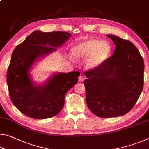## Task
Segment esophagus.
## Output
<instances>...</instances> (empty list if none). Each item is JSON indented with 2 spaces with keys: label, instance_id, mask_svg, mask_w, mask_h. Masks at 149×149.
Returning a JSON list of instances; mask_svg holds the SVG:
<instances>
[{
  "label": "esophagus",
  "instance_id": "34e87169",
  "mask_svg": "<svg viewBox=\"0 0 149 149\" xmlns=\"http://www.w3.org/2000/svg\"><path fill=\"white\" fill-rule=\"evenodd\" d=\"M84 79H85V77H84V75H79V78H78V80H79V82H83V81L84 80Z\"/></svg>",
  "mask_w": 149,
  "mask_h": 149
}]
</instances>
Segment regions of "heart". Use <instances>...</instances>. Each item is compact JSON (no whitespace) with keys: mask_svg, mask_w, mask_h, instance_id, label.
Wrapping results in <instances>:
<instances>
[{"mask_svg":"<svg viewBox=\"0 0 149 149\" xmlns=\"http://www.w3.org/2000/svg\"><path fill=\"white\" fill-rule=\"evenodd\" d=\"M111 50L108 42L92 39L75 45L73 48V53L78 58H86L85 65L87 68H95L108 59Z\"/></svg>","mask_w":149,"mask_h":149,"instance_id":"obj_1","label":"heart"}]
</instances>
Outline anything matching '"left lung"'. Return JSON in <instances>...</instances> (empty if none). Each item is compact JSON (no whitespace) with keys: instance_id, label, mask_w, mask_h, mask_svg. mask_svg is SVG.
Returning <instances> with one entry per match:
<instances>
[{"instance_id":"1","label":"left lung","mask_w":149,"mask_h":149,"mask_svg":"<svg viewBox=\"0 0 149 149\" xmlns=\"http://www.w3.org/2000/svg\"><path fill=\"white\" fill-rule=\"evenodd\" d=\"M116 45L114 54L99 66L87 70L86 102L100 118L123 116L132 109L143 91L144 61L132 42L107 35Z\"/></svg>"}]
</instances>
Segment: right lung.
Wrapping results in <instances>:
<instances>
[{
    "label": "right lung",
    "mask_w": 149,
    "mask_h": 149,
    "mask_svg": "<svg viewBox=\"0 0 149 149\" xmlns=\"http://www.w3.org/2000/svg\"><path fill=\"white\" fill-rule=\"evenodd\" d=\"M71 35L64 31H35L14 50L6 81L12 102L24 115L46 119L57 115L64 107L65 95L77 84L80 73H58L45 84L35 85L29 71L37 60L55 51Z\"/></svg>",
    "instance_id": "obj_1"
}]
</instances>
